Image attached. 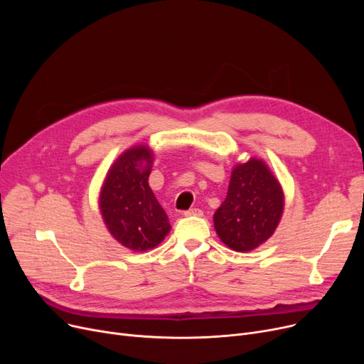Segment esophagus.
<instances>
[{"mask_svg":"<svg viewBox=\"0 0 364 364\" xmlns=\"http://www.w3.org/2000/svg\"><path fill=\"white\" fill-rule=\"evenodd\" d=\"M184 215L186 217H200V215H203V213L199 208H192V209H188V211H186Z\"/></svg>","mask_w":364,"mask_h":364,"instance_id":"obj_1","label":"esophagus"}]
</instances>
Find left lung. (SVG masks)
I'll use <instances>...</instances> for the list:
<instances>
[{
    "label": "left lung",
    "mask_w": 364,
    "mask_h": 364,
    "mask_svg": "<svg viewBox=\"0 0 364 364\" xmlns=\"http://www.w3.org/2000/svg\"><path fill=\"white\" fill-rule=\"evenodd\" d=\"M283 206L280 183L264 161L251 158L232 171L225 200L214 214L215 232L230 250L254 251L273 236Z\"/></svg>",
    "instance_id": "obj_1"
}]
</instances>
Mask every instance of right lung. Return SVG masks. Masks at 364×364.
<instances>
[{
	"mask_svg": "<svg viewBox=\"0 0 364 364\" xmlns=\"http://www.w3.org/2000/svg\"><path fill=\"white\" fill-rule=\"evenodd\" d=\"M151 164L153 151L147 146L128 149L107 171L99 198L109 233L136 252L153 250L171 230L168 215L149 186Z\"/></svg>",
	"mask_w": 364,
	"mask_h": 364,
	"instance_id": "right-lung-1",
	"label": "right lung"
}]
</instances>
